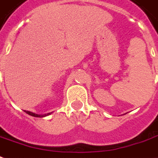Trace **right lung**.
<instances>
[{
	"label": "right lung",
	"mask_w": 158,
	"mask_h": 158,
	"mask_svg": "<svg viewBox=\"0 0 158 158\" xmlns=\"http://www.w3.org/2000/svg\"><path fill=\"white\" fill-rule=\"evenodd\" d=\"M25 112H26L27 114H28V115H30V116H35V117H43V116H48V115H49V114H50V113H48V114H47V115H38V114L33 113V112H30V111L25 110Z\"/></svg>",
	"instance_id": "1"
}]
</instances>
